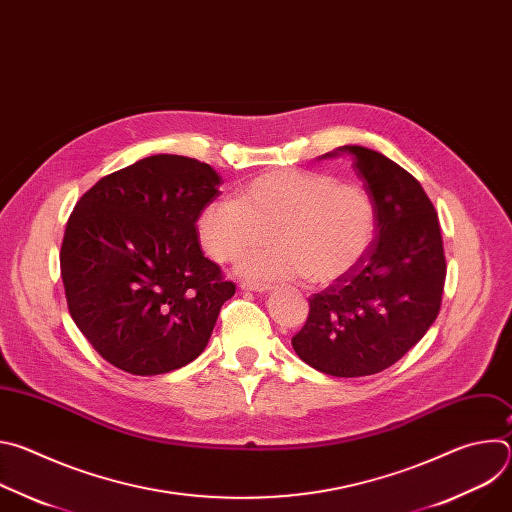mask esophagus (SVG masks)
<instances>
[{"instance_id":"obj_1","label":"esophagus","mask_w":512,"mask_h":512,"mask_svg":"<svg viewBox=\"0 0 512 512\" xmlns=\"http://www.w3.org/2000/svg\"><path fill=\"white\" fill-rule=\"evenodd\" d=\"M241 289H247V291H259V294H263V291L269 289L267 283L263 281H241Z\"/></svg>"}]
</instances>
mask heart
Masks as SVG:
<instances>
[{"instance_id":"b5f03b06","label":"heart","mask_w":512,"mask_h":512,"mask_svg":"<svg viewBox=\"0 0 512 512\" xmlns=\"http://www.w3.org/2000/svg\"><path fill=\"white\" fill-rule=\"evenodd\" d=\"M196 231L206 255L233 263L247 251L241 271L261 279L306 277L328 285L369 253L377 233V208L369 192L330 176L271 170L241 188L239 198L218 196L204 204Z\"/></svg>"}]
</instances>
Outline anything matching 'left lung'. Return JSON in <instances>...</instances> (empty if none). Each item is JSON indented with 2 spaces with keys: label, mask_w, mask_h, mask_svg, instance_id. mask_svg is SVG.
<instances>
[{
  "label": "left lung",
  "mask_w": 512,
  "mask_h": 512,
  "mask_svg": "<svg viewBox=\"0 0 512 512\" xmlns=\"http://www.w3.org/2000/svg\"><path fill=\"white\" fill-rule=\"evenodd\" d=\"M377 208V235L362 261L310 298L296 354L332 377L381 373L413 348L442 306L446 255L437 212L421 184L387 156L342 145Z\"/></svg>",
  "instance_id": "left-lung-1"
}]
</instances>
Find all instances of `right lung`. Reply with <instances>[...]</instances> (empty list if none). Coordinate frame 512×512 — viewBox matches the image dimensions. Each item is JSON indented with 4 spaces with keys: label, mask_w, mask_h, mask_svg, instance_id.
Returning a JSON list of instances; mask_svg holds the SVG:
<instances>
[{
    "label": "right lung",
    "mask_w": 512,
    "mask_h": 512,
    "mask_svg": "<svg viewBox=\"0 0 512 512\" xmlns=\"http://www.w3.org/2000/svg\"><path fill=\"white\" fill-rule=\"evenodd\" d=\"M218 186L208 164L160 154L101 178L70 212L60 247L68 312L113 367L164 375L204 350L235 296L196 231Z\"/></svg>",
    "instance_id": "1"
}]
</instances>
